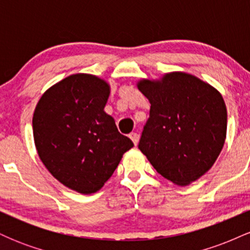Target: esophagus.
Listing matches in <instances>:
<instances>
[{"label":"esophagus","instance_id":"34e87169","mask_svg":"<svg viewBox=\"0 0 250 250\" xmlns=\"http://www.w3.org/2000/svg\"><path fill=\"white\" fill-rule=\"evenodd\" d=\"M129 137H130V140L133 141V143L135 146L137 145V142H139V134L137 133H131L130 135H129Z\"/></svg>","mask_w":250,"mask_h":250}]
</instances>
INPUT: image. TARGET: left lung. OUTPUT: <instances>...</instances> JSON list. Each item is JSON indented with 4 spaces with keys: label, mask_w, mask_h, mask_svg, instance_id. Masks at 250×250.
Listing matches in <instances>:
<instances>
[{
    "label": "left lung",
    "mask_w": 250,
    "mask_h": 250,
    "mask_svg": "<svg viewBox=\"0 0 250 250\" xmlns=\"http://www.w3.org/2000/svg\"><path fill=\"white\" fill-rule=\"evenodd\" d=\"M137 88L150 102L139 149L165 179L188 186L213 167L226 141L227 108L213 85L183 71Z\"/></svg>",
    "instance_id": "1"
}]
</instances>
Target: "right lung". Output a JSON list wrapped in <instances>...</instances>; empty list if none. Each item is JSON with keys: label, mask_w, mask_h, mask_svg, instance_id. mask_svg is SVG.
Here are the masks:
<instances>
[{"label": "right lung", "mask_w": 250, "mask_h": 250, "mask_svg": "<svg viewBox=\"0 0 250 250\" xmlns=\"http://www.w3.org/2000/svg\"><path fill=\"white\" fill-rule=\"evenodd\" d=\"M109 94L104 80L74 74L45 90L34 111V141L42 163L80 194L100 190L134 147L104 111Z\"/></svg>", "instance_id": "add662e5"}]
</instances>
